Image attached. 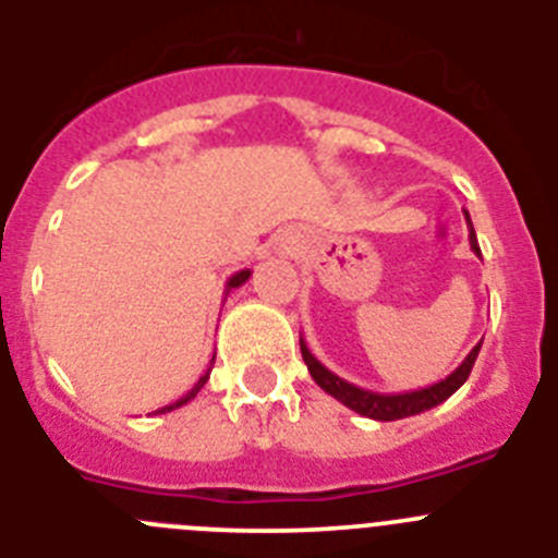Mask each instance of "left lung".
I'll return each instance as SVG.
<instances>
[{
	"instance_id": "left-lung-1",
	"label": "left lung",
	"mask_w": 558,
	"mask_h": 558,
	"mask_svg": "<svg viewBox=\"0 0 558 558\" xmlns=\"http://www.w3.org/2000/svg\"><path fill=\"white\" fill-rule=\"evenodd\" d=\"M466 223H470L472 251L481 256L475 229H472V220H470V211H466ZM481 343H477L466 357H463V363L450 374V377L438 379V383H433V386L427 388H418V391H405V393H377V391H366V388H360V386H352V383H347V379L338 377L335 372H329L322 360L310 352L304 338H302V357L304 363H307V372L313 374L315 383H318L329 397L338 399L340 405H347L349 411L360 413V416L377 418V422H393V418H408V416H416V413L430 411V408L441 405L445 399H450L452 393L466 383V377H470L472 366H475V360H477V352H481Z\"/></svg>"
}]
</instances>
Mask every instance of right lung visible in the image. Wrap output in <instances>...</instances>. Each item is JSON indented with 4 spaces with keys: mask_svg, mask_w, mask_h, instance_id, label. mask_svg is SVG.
<instances>
[{
    "mask_svg": "<svg viewBox=\"0 0 558 558\" xmlns=\"http://www.w3.org/2000/svg\"><path fill=\"white\" fill-rule=\"evenodd\" d=\"M248 276H251V270H240V274H234V276H231L229 282H226V295H229V293H231V290H234V288H240V284H245V282H248ZM211 363H215V357H211ZM206 379H209V372H206V374H204V377H201V379H198V383H195V386H192V391H190V393H186V397H181V399H179V402H172V405L161 408V411H159V413H170V411H175V408L186 405V402H190V399H195V397H198V391H201V388H204V386H206Z\"/></svg>",
    "mask_w": 558,
    "mask_h": 558,
    "instance_id": "add662e5",
    "label": "right lung"
}]
</instances>
